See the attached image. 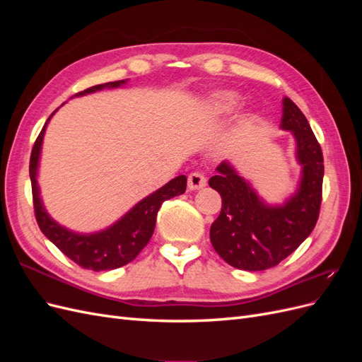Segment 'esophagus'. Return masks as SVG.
<instances>
[{
    "label": "esophagus",
    "instance_id": "34e87169",
    "mask_svg": "<svg viewBox=\"0 0 362 362\" xmlns=\"http://www.w3.org/2000/svg\"><path fill=\"white\" fill-rule=\"evenodd\" d=\"M187 184H189V189L190 190H199V189H204L206 185V178L205 175L202 172H192L189 175V180H187Z\"/></svg>",
    "mask_w": 362,
    "mask_h": 362
}]
</instances>
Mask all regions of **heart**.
<instances>
[{
    "label": "heart",
    "instance_id": "heart-1",
    "mask_svg": "<svg viewBox=\"0 0 362 362\" xmlns=\"http://www.w3.org/2000/svg\"><path fill=\"white\" fill-rule=\"evenodd\" d=\"M237 104V96L231 92H222V93H216L211 96V100L208 101L205 107V115L210 117L221 116L225 113H229L233 110Z\"/></svg>",
    "mask_w": 362,
    "mask_h": 362
}]
</instances>
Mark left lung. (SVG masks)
<instances>
[{"label": "left lung", "instance_id": "1", "mask_svg": "<svg viewBox=\"0 0 362 362\" xmlns=\"http://www.w3.org/2000/svg\"><path fill=\"white\" fill-rule=\"evenodd\" d=\"M281 128L298 141L303 166L299 190L282 206L262 202L228 161L208 184L222 198V210L210 228L214 250L229 266L257 272L278 266L300 246L317 223L322 205L323 154L300 108L290 98L282 100Z\"/></svg>", "mask_w": 362, "mask_h": 362}]
</instances>
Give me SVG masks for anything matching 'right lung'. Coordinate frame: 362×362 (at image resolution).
<instances>
[{
  "mask_svg": "<svg viewBox=\"0 0 362 362\" xmlns=\"http://www.w3.org/2000/svg\"><path fill=\"white\" fill-rule=\"evenodd\" d=\"M125 83V80H119L105 84H98L76 95L92 93L104 89V87H119ZM45 128L47 124L43 125L40 134L37 136L30 157L33 206H35V216L40 231L45 234V237H48L64 255L83 269L101 272L128 264V262L133 261L140 254L141 249L149 243L152 234H154L157 213L161 204L164 201L172 199L173 196L182 194L185 192V187H187V178H185L184 175L173 178L166 185H163L160 190L149 194L144 201H140L133 210L128 211L119 222L105 229V231L89 235L75 234L52 221L45 211V208H43L39 196L36 175Z\"/></svg>",
  "mask_w": 362,
  "mask_h": 362,
  "instance_id": "1",
  "label": "right lung"
}]
</instances>
